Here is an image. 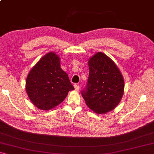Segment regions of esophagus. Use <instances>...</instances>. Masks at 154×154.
Instances as JSON below:
<instances>
[{
	"label": "esophagus",
	"mask_w": 154,
	"mask_h": 154,
	"mask_svg": "<svg viewBox=\"0 0 154 154\" xmlns=\"http://www.w3.org/2000/svg\"><path fill=\"white\" fill-rule=\"evenodd\" d=\"M74 88H75V90H76V91H79V89H80V87L78 85H77V84H75L74 85Z\"/></svg>",
	"instance_id": "obj_1"
}]
</instances>
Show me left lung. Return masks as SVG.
<instances>
[{"mask_svg": "<svg viewBox=\"0 0 154 154\" xmlns=\"http://www.w3.org/2000/svg\"><path fill=\"white\" fill-rule=\"evenodd\" d=\"M90 72L85 90L82 94L85 104L97 114L106 113L120 103L124 79L116 63L103 52L88 60Z\"/></svg>", "mask_w": 154, "mask_h": 154, "instance_id": "left-lung-1", "label": "left lung"}]
</instances>
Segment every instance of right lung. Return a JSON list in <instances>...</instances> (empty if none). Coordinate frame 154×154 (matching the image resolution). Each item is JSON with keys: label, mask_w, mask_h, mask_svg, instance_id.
Returning a JSON list of instances; mask_svg holds the SVG:
<instances>
[{"label": "right lung", "mask_w": 154, "mask_h": 154, "mask_svg": "<svg viewBox=\"0 0 154 154\" xmlns=\"http://www.w3.org/2000/svg\"><path fill=\"white\" fill-rule=\"evenodd\" d=\"M69 76L60 67V58L48 52L28 72L26 90L36 107L49 111L60 105L69 91L73 90Z\"/></svg>", "instance_id": "right-lung-1"}]
</instances>
